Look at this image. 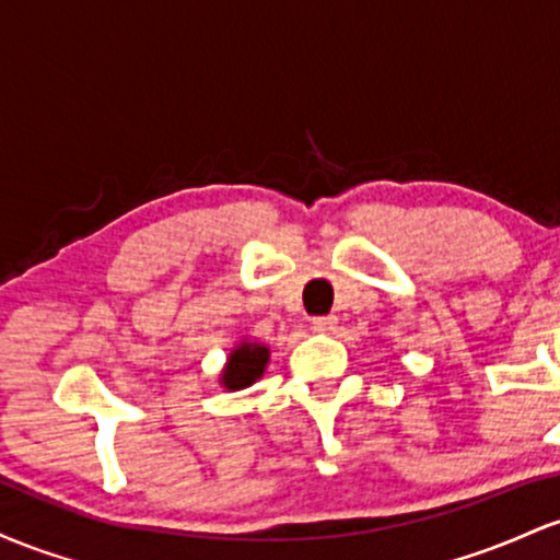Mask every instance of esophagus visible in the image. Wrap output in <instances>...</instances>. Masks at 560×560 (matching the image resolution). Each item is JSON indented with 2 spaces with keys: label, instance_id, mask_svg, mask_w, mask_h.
I'll list each match as a JSON object with an SVG mask.
<instances>
[{
  "label": "esophagus",
  "instance_id": "34e87169",
  "mask_svg": "<svg viewBox=\"0 0 560 560\" xmlns=\"http://www.w3.org/2000/svg\"><path fill=\"white\" fill-rule=\"evenodd\" d=\"M338 325V319L332 317V314H328V317H314L312 319V330H317V332H330L332 328H336Z\"/></svg>",
  "mask_w": 560,
  "mask_h": 560
}]
</instances>
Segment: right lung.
<instances>
[{
    "label": "right lung",
    "mask_w": 560,
    "mask_h": 560,
    "mask_svg": "<svg viewBox=\"0 0 560 560\" xmlns=\"http://www.w3.org/2000/svg\"><path fill=\"white\" fill-rule=\"evenodd\" d=\"M269 360V349L259 347V343H241L230 354L228 370L222 373V383L232 392L246 388L264 373V364Z\"/></svg>",
    "instance_id": "right-lung-1"
}]
</instances>
